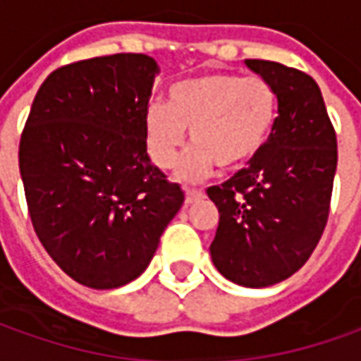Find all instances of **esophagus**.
<instances>
[{"instance_id":"1","label":"esophagus","mask_w":361,"mask_h":361,"mask_svg":"<svg viewBox=\"0 0 361 361\" xmlns=\"http://www.w3.org/2000/svg\"><path fill=\"white\" fill-rule=\"evenodd\" d=\"M185 195H186V204H192L195 200L202 198V196H204V192H202V190H195V188H186Z\"/></svg>"}]
</instances>
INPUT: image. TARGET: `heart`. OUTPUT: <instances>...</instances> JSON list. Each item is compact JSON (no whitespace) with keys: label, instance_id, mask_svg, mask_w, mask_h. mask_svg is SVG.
<instances>
[{"label":"heart","instance_id":"b5f03b06","mask_svg":"<svg viewBox=\"0 0 361 361\" xmlns=\"http://www.w3.org/2000/svg\"><path fill=\"white\" fill-rule=\"evenodd\" d=\"M277 114V92L259 76L208 72L185 78L171 86L169 104L155 100L145 109L147 153L159 169H171L190 131L195 149L178 169L180 178L200 180L216 165L235 171L269 143Z\"/></svg>","mask_w":361,"mask_h":361}]
</instances>
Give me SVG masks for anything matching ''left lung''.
<instances>
[{"instance_id": "1", "label": "left lung", "mask_w": 361, "mask_h": 361, "mask_svg": "<svg viewBox=\"0 0 361 361\" xmlns=\"http://www.w3.org/2000/svg\"><path fill=\"white\" fill-rule=\"evenodd\" d=\"M243 62L275 88L279 116L247 169L208 188L220 212L210 255L226 279L261 289L289 279L314 252L328 220L338 151L309 74L279 62Z\"/></svg>"}]
</instances>
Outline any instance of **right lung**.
<instances>
[{"label": "right lung", "instance_id": "obj_1", "mask_svg": "<svg viewBox=\"0 0 361 361\" xmlns=\"http://www.w3.org/2000/svg\"><path fill=\"white\" fill-rule=\"evenodd\" d=\"M157 74L155 59L133 52L66 64L41 84L25 123L19 171L35 232L90 289L137 279L185 202L147 153Z\"/></svg>", "mask_w": 361, "mask_h": 361}]
</instances>
